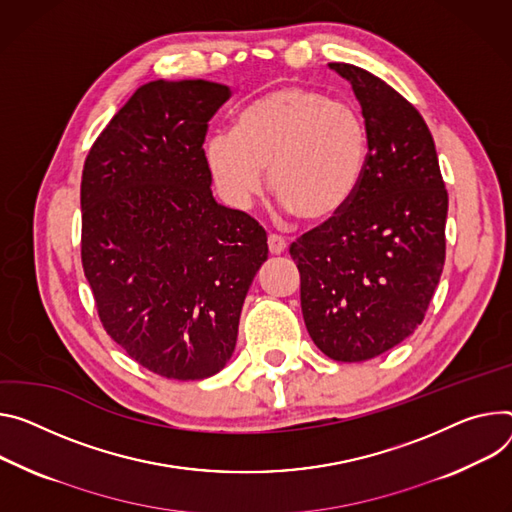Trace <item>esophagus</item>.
<instances>
[{
	"mask_svg": "<svg viewBox=\"0 0 512 512\" xmlns=\"http://www.w3.org/2000/svg\"><path fill=\"white\" fill-rule=\"evenodd\" d=\"M267 245H269V253L271 255H282L288 249V243L282 237H277V235H269Z\"/></svg>",
	"mask_w": 512,
	"mask_h": 512,
	"instance_id": "obj_1",
	"label": "esophagus"
}]
</instances>
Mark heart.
Here are the masks:
<instances>
[{"instance_id": "b5f03b06", "label": "heart", "mask_w": 512, "mask_h": 512, "mask_svg": "<svg viewBox=\"0 0 512 512\" xmlns=\"http://www.w3.org/2000/svg\"><path fill=\"white\" fill-rule=\"evenodd\" d=\"M369 132L361 112L318 89L282 85L249 104L237 132L206 141V163L224 200L247 208L265 169L282 208L308 222L339 216L363 181Z\"/></svg>"}]
</instances>
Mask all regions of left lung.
I'll return each instance as SVG.
<instances>
[{"mask_svg": "<svg viewBox=\"0 0 512 512\" xmlns=\"http://www.w3.org/2000/svg\"><path fill=\"white\" fill-rule=\"evenodd\" d=\"M369 159L349 206L292 243L308 335L335 361H365L423 322L445 263L447 190L429 126L394 87L349 63Z\"/></svg>", "mask_w": 512, "mask_h": 512, "instance_id": "obj_1", "label": "left lung"}]
</instances>
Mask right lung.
Listing matches in <instances>:
<instances>
[{"mask_svg": "<svg viewBox=\"0 0 512 512\" xmlns=\"http://www.w3.org/2000/svg\"><path fill=\"white\" fill-rule=\"evenodd\" d=\"M230 87L157 79L110 120L81 177V261L108 335L169 380H204L235 353L267 261L263 226L218 204L204 138Z\"/></svg>", "mask_w": 512, "mask_h": 512, "instance_id": "1", "label": "right lung"}]
</instances>
